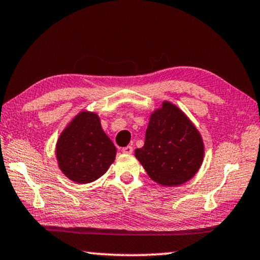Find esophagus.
<instances>
[{
    "label": "esophagus",
    "mask_w": 260,
    "mask_h": 260,
    "mask_svg": "<svg viewBox=\"0 0 260 260\" xmlns=\"http://www.w3.org/2000/svg\"><path fill=\"white\" fill-rule=\"evenodd\" d=\"M133 151H134V148L131 145H126V146H124V148H122L123 153H131Z\"/></svg>",
    "instance_id": "obj_1"
}]
</instances>
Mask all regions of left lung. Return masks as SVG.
Returning a JSON list of instances; mask_svg holds the SVG:
<instances>
[{
  "label": "left lung",
  "mask_w": 260,
  "mask_h": 260,
  "mask_svg": "<svg viewBox=\"0 0 260 260\" xmlns=\"http://www.w3.org/2000/svg\"><path fill=\"white\" fill-rule=\"evenodd\" d=\"M135 156L150 178L165 186L187 182L198 171L204 156L201 135L174 104L164 102L150 117L145 143Z\"/></svg>",
  "instance_id": "left-lung-1"
}]
</instances>
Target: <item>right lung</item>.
I'll list each match as a JSON object with an SVG mask.
<instances>
[{
    "label": "right lung",
    "instance_id": "right-lung-1",
    "mask_svg": "<svg viewBox=\"0 0 260 260\" xmlns=\"http://www.w3.org/2000/svg\"><path fill=\"white\" fill-rule=\"evenodd\" d=\"M56 156L68 178L85 184L107 172L115 160L116 148L102 130L99 116L83 111L62 133Z\"/></svg>",
    "mask_w": 260,
    "mask_h": 260
}]
</instances>
